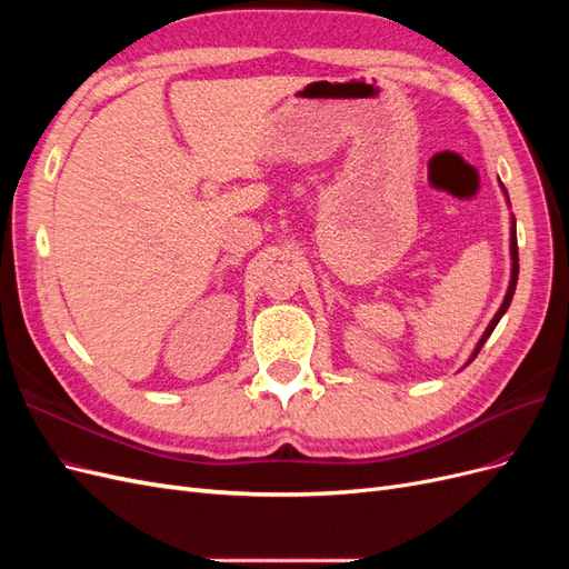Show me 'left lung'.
<instances>
[{
  "mask_svg": "<svg viewBox=\"0 0 569 569\" xmlns=\"http://www.w3.org/2000/svg\"><path fill=\"white\" fill-rule=\"evenodd\" d=\"M510 256H512V278H510V287H508V295H506V299H503L501 308H498V313L493 316V320L489 322V327H487V332H485V335H481V339H479V343H477V349H475V353H472V358H470V360H475V358H477L479 349H481V347H485V341H487V339H489V335L493 332V327L498 325V320H501V318H503V313L508 311V306H510V301H512V295H515V284H518V272H520V258H518V237H515V218H512Z\"/></svg>",
  "mask_w": 569,
  "mask_h": 569,
  "instance_id": "left-lung-1",
  "label": "left lung"
}]
</instances>
